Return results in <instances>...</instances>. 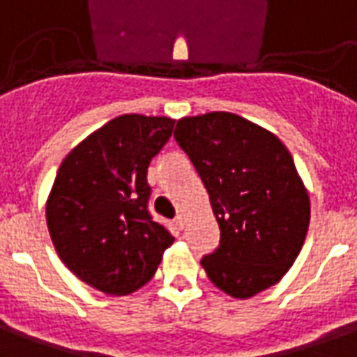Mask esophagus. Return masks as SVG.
Wrapping results in <instances>:
<instances>
[{
    "instance_id": "esophagus-1",
    "label": "esophagus",
    "mask_w": 357,
    "mask_h": 357,
    "mask_svg": "<svg viewBox=\"0 0 357 357\" xmlns=\"http://www.w3.org/2000/svg\"><path fill=\"white\" fill-rule=\"evenodd\" d=\"M175 222H176V226H178V228H184V226H186V217H184V215H176V218H175Z\"/></svg>"
}]
</instances>
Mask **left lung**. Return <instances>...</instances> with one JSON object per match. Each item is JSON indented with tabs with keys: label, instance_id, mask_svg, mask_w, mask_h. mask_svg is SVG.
Masks as SVG:
<instances>
[{
	"label": "left lung",
	"instance_id": "8db88e82",
	"mask_svg": "<svg viewBox=\"0 0 357 357\" xmlns=\"http://www.w3.org/2000/svg\"><path fill=\"white\" fill-rule=\"evenodd\" d=\"M175 140L209 194L220 241L202 266L220 291L249 298L282 280L303 249L310 199L275 135L230 112L176 121Z\"/></svg>",
	"mask_w": 357,
	"mask_h": 357
}]
</instances>
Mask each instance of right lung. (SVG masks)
<instances>
[{
    "label": "right lung",
    "instance_id": "obj_1",
    "mask_svg": "<svg viewBox=\"0 0 357 357\" xmlns=\"http://www.w3.org/2000/svg\"><path fill=\"white\" fill-rule=\"evenodd\" d=\"M169 118L125 114L102 125L61 163L47 226L61 261L106 295L152 280L175 238L148 211V165L173 132Z\"/></svg>",
    "mask_w": 357,
    "mask_h": 357
}]
</instances>
